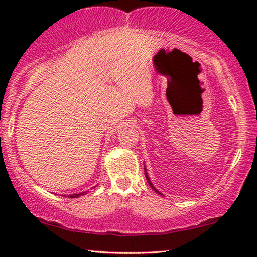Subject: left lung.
<instances>
[{"instance_id": "obj_1", "label": "left lung", "mask_w": 257, "mask_h": 257, "mask_svg": "<svg viewBox=\"0 0 257 257\" xmlns=\"http://www.w3.org/2000/svg\"><path fill=\"white\" fill-rule=\"evenodd\" d=\"M144 170H145V176H146V179H147V181H149V184H150V186H151V187H152V188H153V189H154V190L156 191V193H158V194H160V195H162V194H161V193H160V191H159L158 189H156V188H155V187H154L153 185H152V182H151V180H150V178H149V176H147V172H146V169H145V168H144Z\"/></svg>"}]
</instances>
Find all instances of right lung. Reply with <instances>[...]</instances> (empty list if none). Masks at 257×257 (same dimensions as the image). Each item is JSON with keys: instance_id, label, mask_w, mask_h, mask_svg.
Segmentation results:
<instances>
[{"instance_id": "1", "label": "right lung", "mask_w": 257, "mask_h": 257, "mask_svg": "<svg viewBox=\"0 0 257 257\" xmlns=\"http://www.w3.org/2000/svg\"><path fill=\"white\" fill-rule=\"evenodd\" d=\"M86 194V191H82V193H79V194H72V195H69L68 197H70V198H77V197H79V196H81V195H85Z\"/></svg>"}]
</instances>
